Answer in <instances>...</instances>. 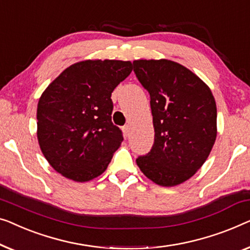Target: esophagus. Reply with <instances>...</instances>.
<instances>
[{
    "label": "esophagus",
    "instance_id": "1",
    "mask_svg": "<svg viewBox=\"0 0 250 250\" xmlns=\"http://www.w3.org/2000/svg\"><path fill=\"white\" fill-rule=\"evenodd\" d=\"M123 133H124V135L127 137L128 135H129V126H124V127H123Z\"/></svg>",
    "mask_w": 250,
    "mask_h": 250
}]
</instances>
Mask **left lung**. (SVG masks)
Segmentation results:
<instances>
[{
	"instance_id": "1",
	"label": "left lung",
	"mask_w": 250,
	"mask_h": 250,
	"mask_svg": "<svg viewBox=\"0 0 250 250\" xmlns=\"http://www.w3.org/2000/svg\"><path fill=\"white\" fill-rule=\"evenodd\" d=\"M134 72L150 93L154 144L136 159L154 184L172 187L193 177L215 143L216 104L206 83L173 61L135 60Z\"/></svg>"
}]
</instances>
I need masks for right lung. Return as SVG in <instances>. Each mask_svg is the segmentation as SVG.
Returning a JSON list of instances; mask_svg holds the SVG:
<instances>
[{"mask_svg":"<svg viewBox=\"0 0 250 250\" xmlns=\"http://www.w3.org/2000/svg\"><path fill=\"white\" fill-rule=\"evenodd\" d=\"M131 61L72 64L45 89L37 106V139L53 169L85 183L100 176L123 142L111 123V92L131 74Z\"/></svg>","mask_w":250,"mask_h":250,"instance_id":"obj_1","label":"right lung"}]
</instances>
